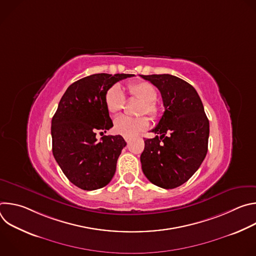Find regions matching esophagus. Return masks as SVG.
Instances as JSON below:
<instances>
[{"label":"esophagus","mask_w":256,"mask_h":256,"mask_svg":"<svg viewBox=\"0 0 256 256\" xmlns=\"http://www.w3.org/2000/svg\"><path fill=\"white\" fill-rule=\"evenodd\" d=\"M124 140H126V142H128L130 140V138H128V136H126V138H124Z\"/></svg>","instance_id":"1"}]
</instances>
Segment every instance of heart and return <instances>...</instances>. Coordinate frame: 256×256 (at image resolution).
Wrapping results in <instances>:
<instances>
[{
    "label": "heart",
    "mask_w": 256,
    "mask_h": 256,
    "mask_svg": "<svg viewBox=\"0 0 256 256\" xmlns=\"http://www.w3.org/2000/svg\"><path fill=\"white\" fill-rule=\"evenodd\" d=\"M128 92L132 97L142 101L140 114H147L152 118L158 114V107L155 103L158 97L156 88L149 82L140 81L128 85ZM105 106L110 114L120 112L124 106L126 95L120 85H114L105 93ZM149 128V120L147 118H130L126 116H118L114 120V130L124 136H134Z\"/></svg>",
    "instance_id": "b5f03b06"
}]
</instances>
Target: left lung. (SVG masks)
<instances>
[{"label":"left lung","instance_id":"1","mask_svg":"<svg viewBox=\"0 0 256 256\" xmlns=\"http://www.w3.org/2000/svg\"><path fill=\"white\" fill-rule=\"evenodd\" d=\"M140 76L159 89L165 107L152 130L157 136L144 140L142 169L153 184L175 188L196 173L206 155L208 120L196 90L184 80L169 74Z\"/></svg>","mask_w":256,"mask_h":256}]
</instances>
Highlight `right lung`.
<instances>
[{"label": "right lung", "instance_id": "right-lung-1", "mask_svg": "<svg viewBox=\"0 0 256 256\" xmlns=\"http://www.w3.org/2000/svg\"><path fill=\"white\" fill-rule=\"evenodd\" d=\"M132 74H94L72 83L62 95L52 120V154L66 178L81 190H94L112 179L126 146L122 136L101 134L114 126L105 93Z\"/></svg>", "mask_w": 256, "mask_h": 256}]
</instances>
